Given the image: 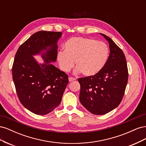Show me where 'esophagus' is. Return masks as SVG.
I'll return each mask as SVG.
<instances>
[{
  "mask_svg": "<svg viewBox=\"0 0 146 146\" xmlns=\"http://www.w3.org/2000/svg\"><path fill=\"white\" fill-rule=\"evenodd\" d=\"M69 79V82H72V81H74V80H76V78H74V77H69L68 78Z\"/></svg>",
  "mask_w": 146,
  "mask_h": 146,
  "instance_id": "obj_1",
  "label": "esophagus"
}]
</instances>
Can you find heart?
<instances>
[{"mask_svg":"<svg viewBox=\"0 0 146 146\" xmlns=\"http://www.w3.org/2000/svg\"><path fill=\"white\" fill-rule=\"evenodd\" d=\"M64 51L57 54V61L61 69L69 72L74 66L75 73H82L86 77L98 74L107 63L109 48L104 42L94 39L83 37H72L63 44Z\"/></svg>","mask_w":146,"mask_h":146,"instance_id":"obj_1","label":"heart"}]
</instances>
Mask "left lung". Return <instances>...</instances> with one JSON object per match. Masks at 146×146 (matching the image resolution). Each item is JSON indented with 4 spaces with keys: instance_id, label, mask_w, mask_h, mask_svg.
<instances>
[{
    "instance_id": "left-lung-1",
    "label": "left lung",
    "mask_w": 146,
    "mask_h": 146,
    "mask_svg": "<svg viewBox=\"0 0 146 146\" xmlns=\"http://www.w3.org/2000/svg\"><path fill=\"white\" fill-rule=\"evenodd\" d=\"M110 47V55L104 69L92 77L78 79L80 84L79 99L82 105L94 114L102 115L120 104L128 82V69L122 50L112 39L100 33Z\"/></svg>"
}]
</instances>
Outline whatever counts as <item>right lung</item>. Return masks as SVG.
I'll list each match as a JSON object with an SVG mask.
<instances>
[{
    "instance_id": "1",
    "label": "right lung",
    "mask_w": 146,
    "mask_h": 146,
    "mask_svg": "<svg viewBox=\"0 0 146 146\" xmlns=\"http://www.w3.org/2000/svg\"><path fill=\"white\" fill-rule=\"evenodd\" d=\"M62 33L39 31L17 50L12 68L13 80L21 103L38 115L52 111L60 104L68 76L51 63L57 56V42ZM44 60L38 64L34 55Z\"/></svg>"
}]
</instances>
